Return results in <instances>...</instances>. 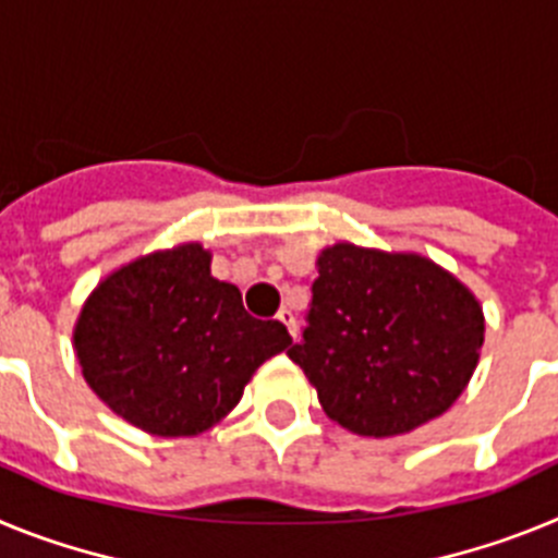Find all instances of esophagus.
Segmentation results:
<instances>
[{"label": "esophagus", "mask_w": 558, "mask_h": 558, "mask_svg": "<svg viewBox=\"0 0 558 558\" xmlns=\"http://www.w3.org/2000/svg\"><path fill=\"white\" fill-rule=\"evenodd\" d=\"M276 318H279V322H282V324H284V327H288L290 338H293V340H295V315H293V313H290V310H288V307H282V310H279V313H276Z\"/></svg>", "instance_id": "34e87169"}]
</instances>
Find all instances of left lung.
Listing matches in <instances>:
<instances>
[{"instance_id": "obj_1", "label": "left lung", "mask_w": 558, "mask_h": 558, "mask_svg": "<svg viewBox=\"0 0 558 558\" xmlns=\"http://www.w3.org/2000/svg\"><path fill=\"white\" fill-rule=\"evenodd\" d=\"M307 327L288 357L324 413L357 436H402L470 386L483 307L466 284L413 251L335 243L315 259Z\"/></svg>"}]
</instances>
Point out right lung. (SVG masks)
Returning a JSON list of instances; mask_svg holds the SVG:
<instances>
[{
  "label": "right lung",
  "instance_id": "obj_1",
  "mask_svg": "<svg viewBox=\"0 0 558 558\" xmlns=\"http://www.w3.org/2000/svg\"><path fill=\"white\" fill-rule=\"evenodd\" d=\"M88 388L153 436H198L223 422L265 360L293 343L245 313L211 254L181 243L120 265L83 304L75 332Z\"/></svg>",
  "mask_w": 558,
  "mask_h": 558
}]
</instances>
